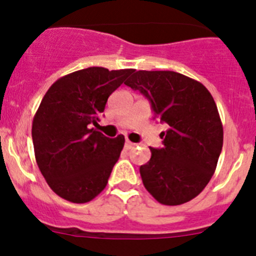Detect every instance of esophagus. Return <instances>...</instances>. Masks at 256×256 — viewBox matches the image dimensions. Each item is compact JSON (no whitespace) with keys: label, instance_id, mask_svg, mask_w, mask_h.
<instances>
[{"label":"esophagus","instance_id":"1","mask_svg":"<svg viewBox=\"0 0 256 256\" xmlns=\"http://www.w3.org/2000/svg\"><path fill=\"white\" fill-rule=\"evenodd\" d=\"M136 146V144L130 141H126V148H133Z\"/></svg>","mask_w":256,"mask_h":256}]
</instances>
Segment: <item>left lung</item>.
I'll use <instances>...</instances> for the list:
<instances>
[{"label":"left lung","instance_id":"left-lung-1","mask_svg":"<svg viewBox=\"0 0 256 256\" xmlns=\"http://www.w3.org/2000/svg\"><path fill=\"white\" fill-rule=\"evenodd\" d=\"M151 104L154 119L168 126L162 148L140 166L142 182L164 205H180L206 187L216 168L223 126L205 86L176 72L138 70L126 82Z\"/></svg>","mask_w":256,"mask_h":256}]
</instances>
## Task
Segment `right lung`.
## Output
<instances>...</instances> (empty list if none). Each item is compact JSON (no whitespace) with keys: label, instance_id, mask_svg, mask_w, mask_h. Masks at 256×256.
Here are the masks:
<instances>
[{"label":"right lung","instance_id":"right-lung-1","mask_svg":"<svg viewBox=\"0 0 256 256\" xmlns=\"http://www.w3.org/2000/svg\"><path fill=\"white\" fill-rule=\"evenodd\" d=\"M92 66L58 79L33 119L32 138L38 168L56 195L83 204L108 184L124 146V136L97 132L108 96L133 73Z\"/></svg>","mask_w":256,"mask_h":256}]
</instances>
